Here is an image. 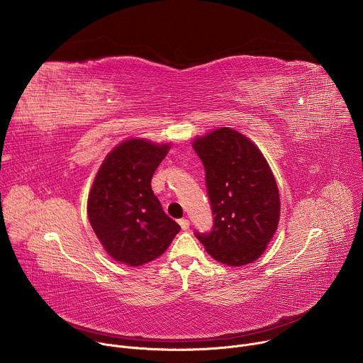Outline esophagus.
Masks as SVG:
<instances>
[{
    "instance_id": "1",
    "label": "esophagus",
    "mask_w": 363,
    "mask_h": 363,
    "mask_svg": "<svg viewBox=\"0 0 363 363\" xmlns=\"http://www.w3.org/2000/svg\"><path fill=\"white\" fill-rule=\"evenodd\" d=\"M179 225H181V228L184 230V231H186V230H189V221L186 220V218H181L179 221Z\"/></svg>"
}]
</instances>
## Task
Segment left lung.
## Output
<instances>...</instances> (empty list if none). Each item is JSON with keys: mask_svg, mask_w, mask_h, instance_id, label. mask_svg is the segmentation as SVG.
<instances>
[{"mask_svg": "<svg viewBox=\"0 0 363 363\" xmlns=\"http://www.w3.org/2000/svg\"><path fill=\"white\" fill-rule=\"evenodd\" d=\"M205 169L206 194L214 216L210 233H195L217 262L252 263L277 230L280 198L263 153L244 135L221 128L194 140Z\"/></svg>", "mask_w": 363, "mask_h": 363, "instance_id": "left-lung-1", "label": "left lung"}]
</instances>
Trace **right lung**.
<instances>
[{
    "label": "right lung",
    "instance_id": "obj_1",
    "mask_svg": "<svg viewBox=\"0 0 363 363\" xmlns=\"http://www.w3.org/2000/svg\"><path fill=\"white\" fill-rule=\"evenodd\" d=\"M169 145L130 139L101 164L87 201L89 221L101 245L116 262L142 266L169 247L181 227L153 195L150 181Z\"/></svg>",
    "mask_w": 363,
    "mask_h": 363
}]
</instances>
